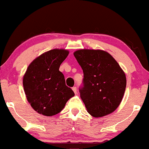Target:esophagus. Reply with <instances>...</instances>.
Masks as SVG:
<instances>
[{
  "label": "esophagus",
  "mask_w": 149,
  "mask_h": 149,
  "mask_svg": "<svg viewBox=\"0 0 149 149\" xmlns=\"http://www.w3.org/2000/svg\"><path fill=\"white\" fill-rule=\"evenodd\" d=\"M72 90H73V91L74 92V93H77V87H73L72 88Z\"/></svg>",
  "instance_id": "obj_1"
}]
</instances>
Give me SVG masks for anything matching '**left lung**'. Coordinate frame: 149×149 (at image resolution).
<instances>
[{"mask_svg": "<svg viewBox=\"0 0 149 149\" xmlns=\"http://www.w3.org/2000/svg\"><path fill=\"white\" fill-rule=\"evenodd\" d=\"M74 56L83 71L80 93L88 113L95 118L113 113L119 106L127 86L119 64L101 49H79Z\"/></svg>", "mask_w": 149, "mask_h": 149, "instance_id": "obj_1", "label": "left lung"}]
</instances>
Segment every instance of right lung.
Instances as JSON below:
<instances>
[{
    "label": "right lung",
    "instance_id": "right-lung-1",
    "mask_svg": "<svg viewBox=\"0 0 149 149\" xmlns=\"http://www.w3.org/2000/svg\"><path fill=\"white\" fill-rule=\"evenodd\" d=\"M69 51L54 49L45 52L30 63L23 76L26 98L33 110L46 116L60 113L66 102L74 96L66 86L64 76L59 71Z\"/></svg>",
    "mask_w": 149,
    "mask_h": 149
}]
</instances>
